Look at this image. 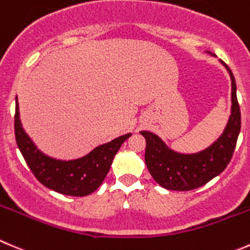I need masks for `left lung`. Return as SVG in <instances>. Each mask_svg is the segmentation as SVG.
I'll return each mask as SVG.
<instances>
[{
    "mask_svg": "<svg viewBox=\"0 0 250 250\" xmlns=\"http://www.w3.org/2000/svg\"><path fill=\"white\" fill-rule=\"evenodd\" d=\"M221 63L231 77L232 107L229 123L214 144L197 154H179L169 149L154 133L140 132L146 140L145 164L147 169L152 178L166 189L184 192L199 188L221 173L231 161L241 130V110L233 73L225 62L221 61Z\"/></svg>",
    "mask_w": 250,
    "mask_h": 250,
    "instance_id": "1",
    "label": "left lung"
}]
</instances>
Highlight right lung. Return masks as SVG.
<instances>
[{"instance_id":"add662e5","label":"right lung","mask_w":250,"mask_h":250,"mask_svg":"<svg viewBox=\"0 0 250 250\" xmlns=\"http://www.w3.org/2000/svg\"><path fill=\"white\" fill-rule=\"evenodd\" d=\"M14 133L17 145L36 179L55 192L72 197H85L98 189L121 145L132 135L130 133L121 135L81 159L69 161L52 159L42 154L24 132L19 118L18 99H16Z\"/></svg>"}]
</instances>
